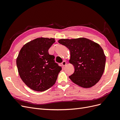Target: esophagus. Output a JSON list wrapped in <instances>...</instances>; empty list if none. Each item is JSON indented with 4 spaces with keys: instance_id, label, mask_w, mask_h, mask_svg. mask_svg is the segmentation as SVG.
<instances>
[{
    "instance_id": "obj_1",
    "label": "esophagus",
    "mask_w": 120,
    "mask_h": 120,
    "mask_svg": "<svg viewBox=\"0 0 120 120\" xmlns=\"http://www.w3.org/2000/svg\"><path fill=\"white\" fill-rule=\"evenodd\" d=\"M66 64H67V62H66V61H63V62H62V63H61V65H62L63 67L64 66H66Z\"/></svg>"
}]
</instances>
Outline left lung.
I'll return each instance as SVG.
<instances>
[{
	"mask_svg": "<svg viewBox=\"0 0 120 120\" xmlns=\"http://www.w3.org/2000/svg\"><path fill=\"white\" fill-rule=\"evenodd\" d=\"M70 51L69 62L75 67V72L69 78L83 88L95 86L102 76L106 64V56L98 43L80 38L60 39L58 41Z\"/></svg>",
	"mask_w": 120,
	"mask_h": 120,
	"instance_id": "obj_1",
	"label": "left lung"
}]
</instances>
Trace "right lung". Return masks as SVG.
I'll return each mask as SVG.
<instances>
[{"instance_id":"1","label":"right lung","mask_w":120,"mask_h":120,"mask_svg":"<svg viewBox=\"0 0 120 120\" xmlns=\"http://www.w3.org/2000/svg\"><path fill=\"white\" fill-rule=\"evenodd\" d=\"M55 39L39 38L25 44L16 59L20 78L29 88L43 92L55 83L61 68L48 50Z\"/></svg>"}]
</instances>
